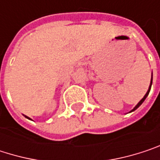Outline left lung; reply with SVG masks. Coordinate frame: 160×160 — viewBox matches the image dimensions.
Segmentation results:
<instances>
[{
  "label": "left lung",
  "mask_w": 160,
  "mask_h": 160,
  "mask_svg": "<svg viewBox=\"0 0 160 160\" xmlns=\"http://www.w3.org/2000/svg\"><path fill=\"white\" fill-rule=\"evenodd\" d=\"M152 80H153V75H152V77H151V81H150V85H149V88H148V90H147L146 93L144 94V97H143V98H142V99L140 100V102H139V103H138V104H137V105H136V106H135V107L133 108V109H132V110L130 111V113H131V112L134 111V110H136V109H137V108H139V107H140V106H141V105H142V104L144 103V100H145V99H146V97H147V95L149 94V92H150V90H151V86H152Z\"/></svg>",
  "instance_id": "1"
}]
</instances>
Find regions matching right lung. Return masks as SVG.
Instances as JSON below:
<instances>
[{
	"label": "right lung",
	"mask_w": 160,
	"mask_h": 160,
	"mask_svg": "<svg viewBox=\"0 0 160 160\" xmlns=\"http://www.w3.org/2000/svg\"><path fill=\"white\" fill-rule=\"evenodd\" d=\"M24 116H25V115H24ZM25 117H26V118H28V119H31V118H28V117H27V116H25Z\"/></svg>",
	"instance_id": "obj_1"
}]
</instances>
